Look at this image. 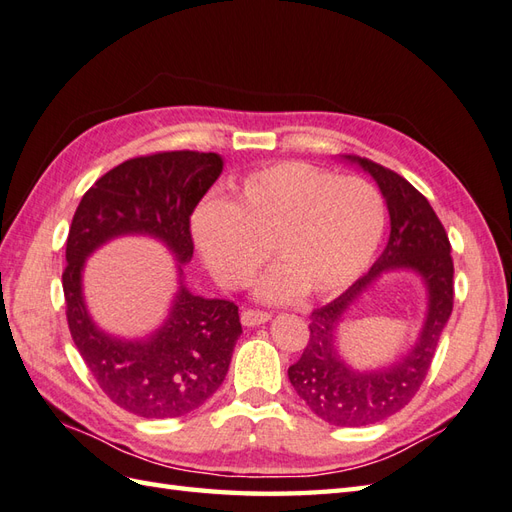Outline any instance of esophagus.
<instances>
[{
  "instance_id": "34e87169",
  "label": "esophagus",
  "mask_w": 512,
  "mask_h": 512,
  "mask_svg": "<svg viewBox=\"0 0 512 512\" xmlns=\"http://www.w3.org/2000/svg\"><path fill=\"white\" fill-rule=\"evenodd\" d=\"M240 320H242L244 326H257V324L268 322L270 320V313L268 311H259V309H244Z\"/></svg>"
}]
</instances>
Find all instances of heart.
<instances>
[{
  "mask_svg": "<svg viewBox=\"0 0 512 512\" xmlns=\"http://www.w3.org/2000/svg\"><path fill=\"white\" fill-rule=\"evenodd\" d=\"M194 238L214 277L244 287L268 257L279 261L257 292L283 303L300 292L331 296L370 266L385 229V203L359 177H337L305 162L246 175L231 201L196 209Z\"/></svg>",
  "mask_w": 512,
  "mask_h": 512,
  "instance_id": "1",
  "label": "heart"
}]
</instances>
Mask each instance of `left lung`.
<instances>
[{"instance_id": "obj_1", "label": "left lung", "mask_w": 512, "mask_h": 512, "mask_svg": "<svg viewBox=\"0 0 512 512\" xmlns=\"http://www.w3.org/2000/svg\"><path fill=\"white\" fill-rule=\"evenodd\" d=\"M346 157L359 162L381 188L391 218L389 242L365 277L329 305L313 309L309 342L300 359L290 365L287 376L298 396L324 422L355 428L383 422L398 413L426 381L441 331L454 307V264L448 233L422 192L402 175L368 157ZM396 267H413L429 285V316L423 335L398 364L383 371L357 373L336 355V324L376 276Z\"/></svg>"}]
</instances>
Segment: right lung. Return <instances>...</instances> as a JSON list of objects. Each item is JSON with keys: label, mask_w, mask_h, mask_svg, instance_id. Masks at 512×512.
<instances>
[{"label": "right lung", "mask_w": 512, "mask_h": 512, "mask_svg": "<svg viewBox=\"0 0 512 512\" xmlns=\"http://www.w3.org/2000/svg\"><path fill=\"white\" fill-rule=\"evenodd\" d=\"M220 173L222 157L216 153L131 157L99 177L75 209L62 272L69 331L101 391L138 417H181L212 396L225 381L242 333L238 307L231 300L194 296L181 285L160 331L147 342H123L101 333L88 316L84 259L116 235L149 233L186 264L194 253L190 216Z\"/></svg>", "instance_id": "1"}]
</instances>
